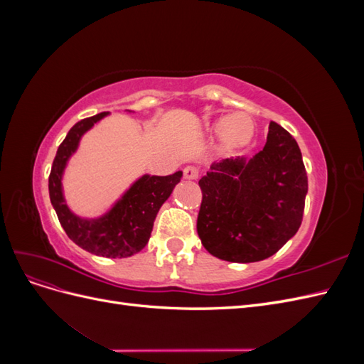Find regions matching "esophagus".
I'll return each instance as SVG.
<instances>
[{
    "label": "esophagus",
    "mask_w": 364,
    "mask_h": 364,
    "mask_svg": "<svg viewBox=\"0 0 364 364\" xmlns=\"http://www.w3.org/2000/svg\"><path fill=\"white\" fill-rule=\"evenodd\" d=\"M199 168L194 167V165H188V167L183 168V178L188 179V181H194L199 178Z\"/></svg>",
    "instance_id": "1"
}]
</instances>
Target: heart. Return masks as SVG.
<instances>
[{"mask_svg": "<svg viewBox=\"0 0 364 364\" xmlns=\"http://www.w3.org/2000/svg\"><path fill=\"white\" fill-rule=\"evenodd\" d=\"M211 132L220 135L222 144L230 150H243L250 144L255 135V124L246 114H234L225 118H218L211 124Z\"/></svg>", "mask_w": 364, "mask_h": 364, "instance_id": "1", "label": "heart"}]
</instances>
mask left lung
<instances>
[{
	"instance_id": "1",
	"label": "left lung",
	"mask_w": 364,
	"mask_h": 364,
	"mask_svg": "<svg viewBox=\"0 0 364 364\" xmlns=\"http://www.w3.org/2000/svg\"><path fill=\"white\" fill-rule=\"evenodd\" d=\"M197 234L211 255L255 262L274 255L297 232L308 179L294 138L270 121L267 142L252 158L214 162L199 181Z\"/></svg>"
}]
</instances>
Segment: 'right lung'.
<instances>
[{
	"mask_svg": "<svg viewBox=\"0 0 364 364\" xmlns=\"http://www.w3.org/2000/svg\"><path fill=\"white\" fill-rule=\"evenodd\" d=\"M106 115L109 112L85 118L70 129L53 161L48 191L63 230L77 246L98 257L127 258L149 243L158 211L181 182L182 171L170 176L142 174L100 217L86 218L74 214L63 196V173L70 158L79 149L82 136Z\"/></svg>",
	"mask_w": 364,
	"mask_h": 364,
	"instance_id": "add662e5",
	"label": "right lung"
}]
</instances>
